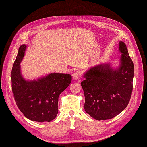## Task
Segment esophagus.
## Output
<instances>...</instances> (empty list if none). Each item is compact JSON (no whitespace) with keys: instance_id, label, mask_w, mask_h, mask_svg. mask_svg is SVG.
Masks as SVG:
<instances>
[{"instance_id":"obj_1","label":"esophagus","mask_w":147,"mask_h":147,"mask_svg":"<svg viewBox=\"0 0 147 147\" xmlns=\"http://www.w3.org/2000/svg\"><path fill=\"white\" fill-rule=\"evenodd\" d=\"M80 77H81V74L80 71H77L74 74V77L76 80H78V82L80 81Z\"/></svg>"}]
</instances>
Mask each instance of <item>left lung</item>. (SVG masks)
I'll use <instances>...</instances> for the list:
<instances>
[{
	"label": "left lung",
	"instance_id": "1",
	"mask_svg": "<svg viewBox=\"0 0 147 147\" xmlns=\"http://www.w3.org/2000/svg\"><path fill=\"white\" fill-rule=\"evenodd\" d=\"M121 53L117 69L110 63L100 64L85 73L81 82L85 95L84 109L97 120L111 119L127 107L133 90L134 63L124 42H119Z\"/></svg>",
	"mask_w": 147,
	"mask_h": 147
}]
</instances>
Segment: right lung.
Wrapping results in <instances>:
<instances>
[{
	"instance_id": "1",
	"label": "right lung",
	"mask_w": 147,
	"mask_h": 147,
	"mask_svg": "<svg viewBox=\"0 0 147 147\" xmlns=\"http://www.w3.org/2000/svg\"><path fill=\"white\" fill-rule=\"evenodd\" d=\"M27 48L20 46L12 67V89L16 104L28 119L49 122L58 113L59 96L71 82L70 74L51 73L37 80H26L20 71V62Z\"/></svg>"
}]
</instances>
